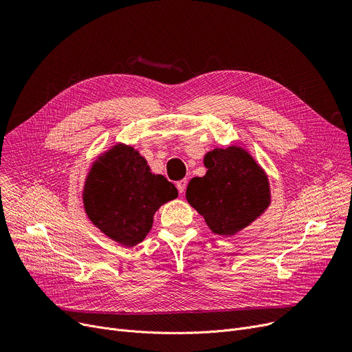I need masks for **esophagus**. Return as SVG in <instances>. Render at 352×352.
I'll return each instance as SVG.
<instances>
[{"label": "esophagus", "instance_id": "obj_1", "mask_svg": "<svg viewBox=\"0 0 352 352\" xmlns=\"http://www.w3.org/2000/svg\"><path fill=\"white\" fill-rule=\"evenodd\" d=\"M185 188H186V179H181L177 182V190L179 194H184Z\"/></svg>", "mask_w": 352, "mask_h": 352}]
</instances>
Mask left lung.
Returning <instances> with one entry per match:
<instances>
[{
    "label": "left lung",
    "instance_id": "8db88e82",
    "mask_svg": "<svg viewBox=\"0 0 352 352\" xmlns=\"http://www.w3.org/2000/svg\"><path fill=\"white\" fill-rule=\"evenodd\" d=\"M204 164L206 174L190 181L185 197L217 235H235L269 208L267 175L245 148H215Z\"/></svg>",
    "mask_w": 352,
    "mask_h": 352
}]
</instances>
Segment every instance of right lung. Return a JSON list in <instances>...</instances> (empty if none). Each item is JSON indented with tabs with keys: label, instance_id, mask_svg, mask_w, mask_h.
I'll return each mask as SVG.
<instances>
[{
	"label": "right lung",
	"instance_id": "1",
	"mask_svg": "<svg viewBox=\"0 0 352 352\" xmlns=\"http://www.w3.org/2000/svg\"><path fill=\"white\" fill-rule=\"evenodd\" d=\"M177 197L174 184L153 174L146 158L126 144H116L93 162L83 186L91 223L127 248L143 242L157 209Z\"/></svg>",
	"mask_w": 352,
	"mask_h": 352
}]
</instances>
